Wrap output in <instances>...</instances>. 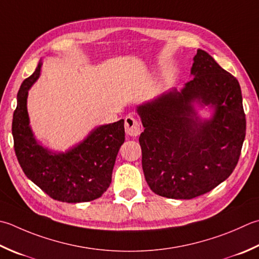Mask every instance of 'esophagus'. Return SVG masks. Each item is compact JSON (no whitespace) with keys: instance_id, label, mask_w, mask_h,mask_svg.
<instances>
[{"instance_id":"esophagus-1","label":"esophagus","mask_w":259,"mask_h":259,"mask_svg":"<svg viewBox=\"0 0 259 259\" xmlns=\"http://www.w3.org/2000/svg\"><path fill=\"white\" fill-rule=\"evenodd\" d=\"M124 128H125V134L130 137H137L141 133V128L138 120L135 119L134 116L131 115H128L125 118Z\"/></svg>"}]
</instances>
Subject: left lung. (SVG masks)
<instances>
[{"mask_svg": "<svg viewBox=\"0 0 259 259\" xmlns=\"http://www.w3.org/2000/svg\"><path fill=\"white\" fill-rule=\"evenodd\" d=\"M193 78L137 106L145 179L154 193L190 200L226 181L246 136L240 85L206 52L197 49ZM212 113L202 119L195 105Z\"/></svg>", "mask_w": 259, "mask_h": 259, "instance_id": "1", "label": "left lung"}]
</instances>
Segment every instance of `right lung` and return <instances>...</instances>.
I'll return each instance as SVG.
<instances>
[{
  "mask_svg": "<svg viewBox=\"0 0 259 259\" xmlns=\"http://www.w3.org/2000/svg\"><path fill=\"white\" fill-rule=\"evenodd\" d=\"M42 63L23 80L13 113L12 135L19 164L30 181L54 200L79 203L98 199L112 180L116 155L124 143V120L94 128L66 151H53L35 139L27 109L28 92Z\"/></svg>",
  "mask_w": 259,
  "mask_h": 259,
  "instance_id": "right-lung-1",
  "label": "right lung"
}]
</instances>
